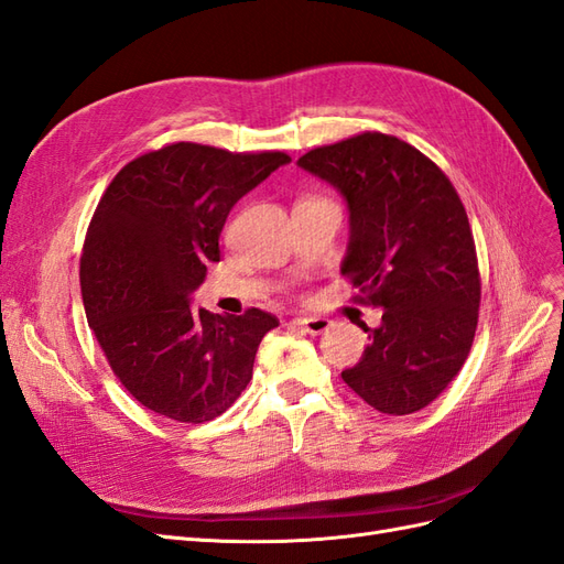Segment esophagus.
Returning a JSON list of instances; mask_svg holds the SVG:
<instances>
[{"label": "esophagus", "mask_w": 564, "mask_h": 564, "mask_svg": "<svg viewBox=\"0 0 564 564\" xmlns=\"http://www.w3.org/2000/svg\"><path fill=\"white\" fill-rule=\"evenodd\" d=\"M293 326L302 328L310 335H321L330 328V321L324 316H297V318H293Z\"/></svg>", "instance_id": "34e87169"}]
</instances>
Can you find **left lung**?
Segmentation results:
<instances>
[{
	"instance_id": "obj_1",
	"label": "left lung",
	"mask_w": 564,
	"mask_h": 564,
	"mask_svg": "<svg viewBox=\"0 0 564 564\" xmlns=\"http://www.w3.org/2000/svg\"><path fill=\"white\" fill-rule=\"evenodd\" d=\"M297 165L343 193L354 302L382 310L343 380L388 415L425 409L468 359L479 316V267L468 215L448 176L411 143L361 132L304 153Z\"/></svg>"
}]
</instances>
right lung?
Masks as SVG:
<instances>
[{"label": "right lung", "mask_w": 564, "mask_h": 564, "mask_svg": "<svg viewBox=\"0 0 564 564\" xmlns=\"http://www.w3.org/2000/svg\"><path fill=\"white\" fill-rule=\"evenodd\" d=\"M291 163L281 151L231 153L176 141L127 163L85 236L79 285L89 328L141 406L180 423L221 415L248 388L279 318L191 312L188 295L219 262L231 207Z\"/></svg>", "instance_id": "right-lung-1"}]
</instances>
